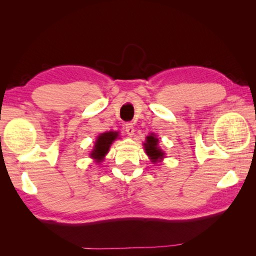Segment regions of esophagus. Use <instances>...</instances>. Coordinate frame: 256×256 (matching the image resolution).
<instances>
[{
    "label": "esophagus",
    "mask_w": 256,
    "mask_h": 256,
    "mask_svg": "<svg viewBox=\"0 0 256 256\" xmlns=\"http://www.w3.org/2000/svg\"><path fill=\"white\" fill-rule=\"evenodd\" d=\"M125 131H126V133L128 134V136H133L134 134V131H136V130H134V125H133V123H126L125 124Z\"/></svg>",
    "instance_id": "esophagus-1"
}]
</instances>
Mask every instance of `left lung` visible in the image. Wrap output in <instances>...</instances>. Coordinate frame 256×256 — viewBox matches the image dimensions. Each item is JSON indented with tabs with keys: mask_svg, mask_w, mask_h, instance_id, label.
Instances as JSON below:
<instances>
[{
	"mask_svg": "<svg viewBox=\"0 0 256 256\" xmlns=\"http://www.w3.org/2000/svg\"><path fill=\"white\" fill-rule=\"evenodd\" d=\"M144 148H146V154L152 159L154 162L164 158V154L158 148V138L154 136H152V134L149 136H146V142L144 144Z\"/></svg>",
	"mask_w": 256,
	"mask_h": 256,
	"instance_id": "1",
	"label": "left lung"
}]
</instances>
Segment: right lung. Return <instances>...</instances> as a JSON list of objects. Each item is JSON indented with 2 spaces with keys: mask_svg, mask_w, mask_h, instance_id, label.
I'll list each match as a JSON object with an SVG mask.
<instances>
[{
  "mask_svg": "<svg viewBox=\"0 0 256 256\" xmlns=\"http://www.w3.org/2000/svg\"><path fill=\"white\" fill-rule=\"evenodd\" d=\"M118 132H105L100 134L97 138L96 144H94V149L92 152V157L97 159V162H100L104 158V156H105L108 152V150H110V146L112 144V142L118 138Z\"/></svg>",
  "mask_w": 256,
  "mask_h": 256,
  "instance_id": "obj_1",
  "label": "right lung"
}]
</instances>
